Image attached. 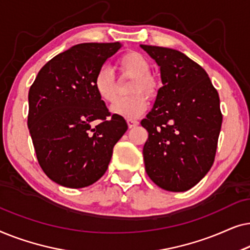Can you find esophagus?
<instances>
[{
	"label": "esophagus",
	"instance_id": "esophagus-1",
	"mask_svg": "<svg viewBox=\"0 0 250 250\" xmlns=\"http://www.w3.org/2000/svg\"><path fill=\"white\" fill-rule=\"evenodd\" d=\"M127 124H128L129 128H133V127H135V126L139 125V122L136 121V119H127Z\"/></svg>",
	"mask_w": 250,
	"mask_h": 250
}]
</instances>
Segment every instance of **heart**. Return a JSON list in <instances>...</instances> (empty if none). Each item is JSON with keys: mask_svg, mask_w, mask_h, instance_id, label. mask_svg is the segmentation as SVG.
<instances>
[{"mask_svg": "<svg viewBox=\"0 0 250 250\" xmlns=\"http://www.w3.org/2000/svg\"><path fill=\"white\" fill-rule=\"evenodd\" d=\"M117 68L122 77L132 78L128 92L133 94L116 101L111 111L124 118L139 117L148 107V100L142 93L155 97L158 88L155 77L150 75L151 64L143 54L132 51L119 57ZM94 87L100 99L105 102H114L117 98V81L114 73L107 67L98 70L94 78Z\"/></svg>", "mask_w": 250, "mask_h": 250, "instance_id": "obj_1", "label": "heart"}]
</instances>
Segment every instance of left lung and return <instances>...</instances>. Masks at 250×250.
<instances>
[{
	"label": "left lung",
	"instance_id": "8db88e82",
	"mask_svg": "<svg viewBox=\"0 0 250 250\" xmlns=\"http://www.w3.org/2000/svg\"><path fill=\"white\" fill-rule=\"evenodd\" d=\"M160 68L163 86L142 119L148 131L143 159L159 188L183 192L214 163L222 125L220 98L203 67L168 47L140 45Z\"/></svg>",
	"mask_w": 250,
	"mask_h": 250
}]
</instances>
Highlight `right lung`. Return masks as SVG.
Wrapping results in <instances>:
<instances>
[{
  "instance_id": "add662e5",
  "label": "right lung",
  "mask_w": 250,
  "mask_h": 250,
  "mask_svg": "<svg viewBox=\"0 0 250 250\" xmlns=\"http://www.w3.org/2000/svg\"><path fill=\"white\" fill-rule=\"evenodd\" d=\"M122 43H82L59 53L39 71L28 93V128L47 177L80 189L105 173L114 146L127 131L110 115L94 78ZM94 120L99 124L91 126Z\"/></svg>"
}]
</instances>
